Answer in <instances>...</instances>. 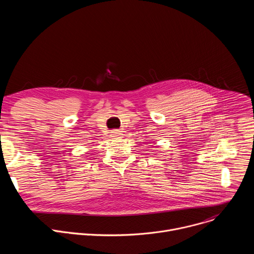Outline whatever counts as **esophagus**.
I'll use <instances>...</instances> for the list:
<instances>
[{
    "label": "esophagus",
    "instance_id": "34e87169",
    "mask_svg": "<svg viewBox=\"0 0 254 254\" xmlns=\"http://www.w3.org/2000/svg\"><path fill=\"white\" fill-rule=\"evenodd\" d=\"M122 135H123V133L121 130H113L111 132V136L114 138H120V137H122Z\"/></svg>",
    "mask_w": 254,
    "mask_h": 254
}]
</instances>
